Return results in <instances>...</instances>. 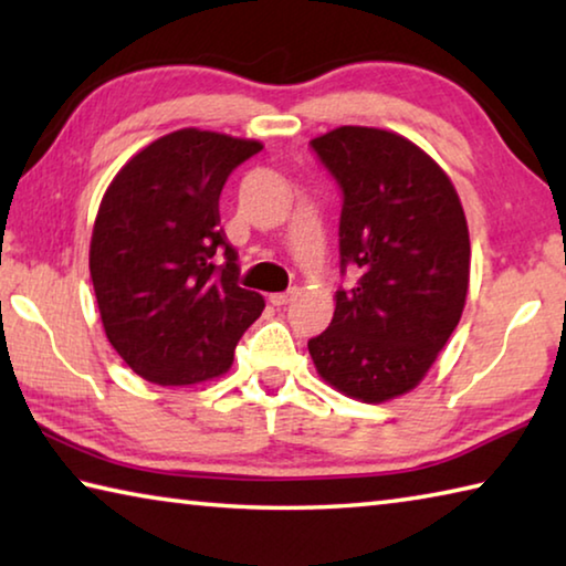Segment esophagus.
<instances>
[{
  "mask_svg": "<svg viewBox=\"0 0 566 566\" xmlns=\"http://www.w3.org/2000/svg\"><path fill=\"white\" fill-rule=\"evenodd\" d=\"M296 294H300L296 290H290V292H284V294H272L270 302L274 306H286V304H292L296 300Z\"/></svg>",
  "mask_w": 566,
  "mask_h": 566,
  "instance_id": "esophagus-1",
  "label": "esophagus"
}]
</instances>
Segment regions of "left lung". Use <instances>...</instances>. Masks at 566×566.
<instances>
[{
  "mask_svg": "<svg viewBox=\"0 0 566 566\" xmlns=\"http://www.w3.org/2000/svg\"><path fill=\"white\" fill-rule=\"evenodd\" d=\"M337 177L342 266L327 332L310 339L317 375L344 397L381 405L415 389L462 319L467 217L447 171L397 132L337 127L312 139Z\"/></svg>",
  "mask_w": 566,
  "mask_h": 566,
  "instance_id": "left-lung-1",
  "label": "left lung"
}]
</instances>
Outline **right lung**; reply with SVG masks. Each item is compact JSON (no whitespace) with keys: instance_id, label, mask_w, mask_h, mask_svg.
<instances>
[{"instance_id":"obj_1","label":"right lung","mask_w":566,"mask_h":566,"mask_svg":"<svg viewBox=\"0 0 566 566\" xmlns=\"http://www.w3.org/2000/svg\"><path fill=\"white\" fill-rule=\"evenodd\" d=\"M256 139L169 132L139 149L104 191L90 274L104 334L142 379L189 387L217 379L264 310L237 284V252L219 229V195ZM224 253V268L213 256Z\"/></svg>"}]
</instances>
